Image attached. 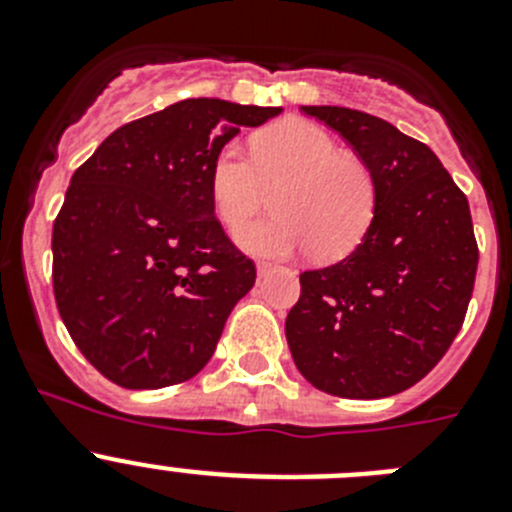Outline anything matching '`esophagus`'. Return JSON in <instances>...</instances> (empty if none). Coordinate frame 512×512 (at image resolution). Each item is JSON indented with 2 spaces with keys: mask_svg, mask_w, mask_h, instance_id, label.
I'll use <instances>...</instances> for the list:
<instances>
[{
  "mask_svg": "<svg viewBox=\"0 0 512 512\" xmlns=\"http://www.w3.org/2000/svg\"><path fill=\"white\" fill-rule=\"evenodd\" d=\"M271 271V264H266V261H259V264H256V274H259V277H264V274H269Z\"/></svg>",
  "mask_w": 512,
  "mask_h": 512,
  "instance_id": "1",
  "label": "esophagus"
}]
</instances>
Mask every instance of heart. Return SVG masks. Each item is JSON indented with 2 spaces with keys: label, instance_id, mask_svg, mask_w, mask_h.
Wrapping results in <instances>:
<instances>
[{
  "label": "heart",
  "instance_id": "b5f03b06",
  "mask_svg": "<svg viewBox=\"0 0 512 512\" xmlns=\"http://www.w3.org/2000/svg\"><path fill=\"white\" fill-rule=\"evenodd\" d=\"M277 186L278 215L238 233L248 253L292 256L310 248L312 259L328 264L364 241L377 207V182L361 158L341 153L328 130L284 120L253 140V161L233 143L212 158V210L228 230L242 228L265 204V189Z\"/></svg>",
  "mask_w": 512,
  "mask_h": 512
}]
</instances>
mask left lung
Listing matches in <instances>:
<instances>
[{
	"label": "left lung",
	"mask_w": 512,
	"mask_h": 512,
	"mask_svg": "<svg viewBox=\"0 0 512 512\" xmlns=\"http://www.w3.org/2000/svg\"><path fill=\"white\" fill-rule=\"evenodd\" d=\"M377 182L364 241L338 264L302 271L284 333L302 377L336 397L408 390L449 351L477 274L469 202L436 153L382 117L310 104Z\"/></svg>",
	"instance_id": "obj_1"
}]
</instances>
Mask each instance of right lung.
<instances>
[{
	"mask_svg": "<svg viewBox=\"0 0 512 512\" xmlns=\"http://www.w3.org/2000/svg\"><path fill=\"white\" fill-rule=\"evenodd\" d=\"M279 112L182 99L117 128L74 171L53 223V292L79 351L110 382L158 390L215 354L256 269L217 223L212 158Z\"/></svg>",
	"mask_w": 512,
	"mask_h": 512,
	"instance_id": "add662e5",
	"label": "right lung"
}]
</instances>
